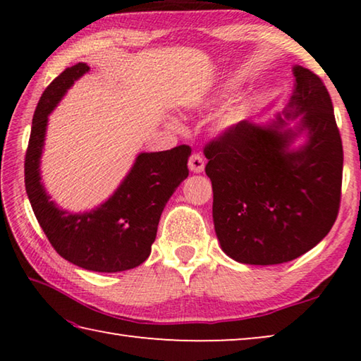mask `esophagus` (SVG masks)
Returning a JSON list of instances; mask_svg holds the SVG:
<instances>
[{"instance_id":"obj_1","label":"esophagus","mask_w":361,"mask_h":361,"mask_svg":"<svg viewBox=\"0 0 361 361\" xmlns=\"http://www.w3.org/2000/svg\"><path fill=\"white\" fill-rule=\"evenodd\" d=\"M188 167H189V170H191V172H194V173L204 172V167H205V159H204V156L200 154V152H192L191 157H189Z\"/></svg>"}]
</instances>
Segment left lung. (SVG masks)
Here are the masks:
<instances>
[{"mask_svg": "<svg viewBox=\"0 0 361 361\" xmlns=\"http://www.w3.org/2000/svg\"><path fill=\"white\" fill-rule=\"evenodd\" d=\"M290 108L304 113L307 145L286 151L295 133L240 121L205 145L213 221L226 255L243 264H282L314 248L338 218L344 151L322 78L295 66ZM291 113H286L290 116Z\"/></svg>", "mask_w": 361, "mask_h": 361, "instance_id": "left-lung-1", "label": "left lung"}]
</instances>
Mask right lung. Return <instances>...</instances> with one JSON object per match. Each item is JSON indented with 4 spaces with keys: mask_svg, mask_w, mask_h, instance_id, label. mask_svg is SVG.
<instances>
[{
    "mask_svg": "<svg viewBox=\"0 0 361 361\" xmlns=\"http://www.w3.org/2000/svg\"><path fill=\"white\" fill-rule=\"evenodd\" d=\"M85 71L87 63L68 66L42 92L25 152V189L41 229L62 258L87 271L121 272L149 256L164 207L189 173L191 146L142 152L113 197L94 212L60 210L39 181V157L49 113Z\"/></svg>",
    "mask_w": 361,
    "mask_h": 361,
    "instance_id": "obj_1",
    "label": "right lung"
}]
</instances>
